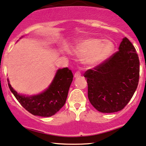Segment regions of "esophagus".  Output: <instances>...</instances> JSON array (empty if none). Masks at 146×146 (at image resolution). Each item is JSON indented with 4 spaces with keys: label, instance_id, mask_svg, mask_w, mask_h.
<instances>
[{
    "label": "esophagus",
    "instance_id": "esophagus-1",
    "mask_svg": "<svg viewBox=\"0 0 146 146\" xmlns=\"http://www.w3.org/2000/svg\"><path fill=\"white\" fill-rule=\"evenodd\" d=\"M81 76V73L80 71H76L75 72V75H74V77L75 78H80Z\"/></svg>",
    "mask_w": 146,
    "mask_h": 146
}]
</instances>
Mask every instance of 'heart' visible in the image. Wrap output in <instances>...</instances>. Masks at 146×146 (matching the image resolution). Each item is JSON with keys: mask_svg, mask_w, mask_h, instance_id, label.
<instances>
[{"mask_svg": "<svg viewBox=\"0 0 146 146\" xmlns=\"http://www.w3.org/2000/svg\"><path fill=\"white\" fill-rule=\"evenodd\" d=\"M114 49L111 41L97 38H88L80 42L73 48L75 54L82 56V60L88 64H98L111 55Z\"/></svg>", "mask_w": 146, "mask_h": 146, "instance_id": "heart-1", "label": "heart"}]
</instances>
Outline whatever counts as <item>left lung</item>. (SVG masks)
<instances>
[{
  "label": "left lung",
  "instance_id": "8db88e82",
  "mask_svg": "<svg viewBox=\"0 0 146 146\" xmlns=\"http://www.w3.org/2000/svg\"><path fill=\"white\" fill-rule=\"evenodd\" d=\"M118 51L84 73L90 103L102 113L123 109L133 97L139 78V60L135 47L123 38Z\"/></svg>",
  "mask_w": 146,
  "mask_h": 146
}]
</instances>
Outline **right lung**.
I'll use <instances>...</instances> for the list:
<instances>
[{
  "instance_id": "1",
  "label": "right lung",
  "mask_w": 146,
  "mask_h": 146,
  "mask_svg": "<svg viewBox=\"0 0 146 146\" xmlns=\"http://www.w3.org/2000/svg\"><path fill=\"white\" fill-rule=\"evenodd\" d=\"M73 78V73L67 67L58 69L48 88L33 96L18 94L7 81L11 92L25 110L33 115L50 117L64 106Z\"/></svg>"
}]
</instances>
